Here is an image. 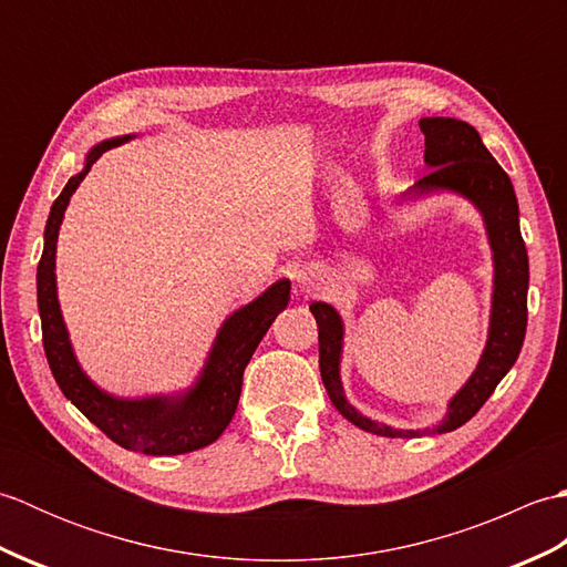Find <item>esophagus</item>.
Masks as SVG:
<instances>
[{"label":"esophagus","instance_id":"1","mask_svg":"<svg viewBox=\"0 0 567 567\" xmlns=\"http://www.w3.org/2000/svg\"><path fill=\"white\" fill-rule=\"evenodd\" d=\"M295 277H297V285L302 287V290H307V292H309V290H315V287L319 285V282H317V280H319V275H317L315 270H311V268H302V270H299Z\"/></svg>","mask_w":567,"mask_h":567}]
</instances>
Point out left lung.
Wrapping results in <instances>:
<instances>
[{
  "label": "left lung",
  "instance_id": "8db88e82",
  "mask_svg": "<svg viewBox=\"0 0 567 567\" xmlns=\"http://www.w3.org/2000/svg\"><path fill=\"white\" fill-rule=\"evenodd\" d=\"M426 136L424 163L429 173L404 192V197H424L433 192H455L475 204L483 214L487 240L495 260V287H492L489 333L485 351L473 375L463 384L443 421L433 429H392L363 416L346 400L341 384L343 321L327 302L309 305L319 327V368L333 406L368 433L388 439H414L421 433H449L473 419L502 378L519 358L526 336V292H528V256L519 231V204L509 175L492 158L477 131L449 116H424L419 122Z\"/></svg>",
  "mask_w": 567,
  "mask_h": 567
}]
</instances>
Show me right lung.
<instances>
[{
  "label": "right lung",
  "instance_id": "1",
  "mask_svg": "<svg viewBox=\"0 0 567 567\" xmlns=\"http://www.w3.org/2000/svg\"><path fill=\"white\" fill-rule=\"evenodd\" d=\"M131 136L102 141L84 158L82 173L68 179V185L53 202L45 221L43 256L39 262V315L43 329V348L58 388L68 400L102 429L114 443L126 451L146 455H179L204 449L221 436L234 419L244 370L256 353L260 339L268 333L275 317L290 302V280H277L260 297L228 317L209 351L197 382L187 392L155 394L143 400H122L100 390L80 368L75 351L58 305L55 287V246L72 192L80 187L92 163L104 151L122 146Z\"/></svg>",
  "mask_w": 567,
  "mask_h": 567
}]
</instances>
